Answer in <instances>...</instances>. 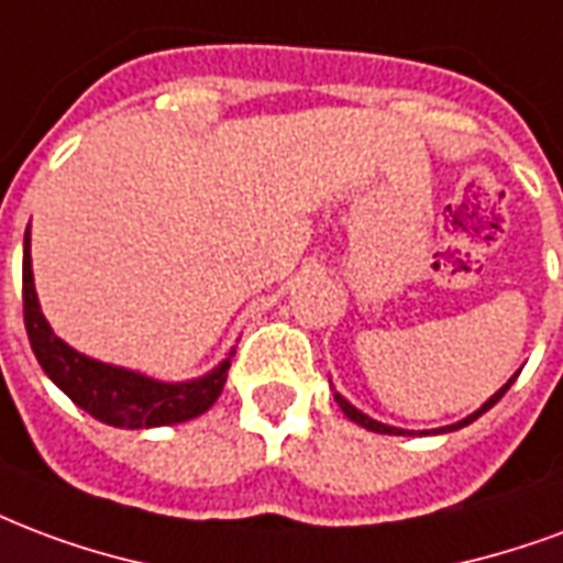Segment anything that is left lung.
Here are the masks:
<instances>
[{
  "mask_svg": "<svg viewBox=\"0 0 563 563\" xmlns=\"http://www.w3.org/2000/svg\"><path fill=\"white\" fill-rule=\"evenodd\" d=\"M516 376H519V369H516ZM516 376L510 378V382H507V385H504V387H498V390H495L493 397L486 399V402H483L481 409L472 411V415H468V418L456 420V423H451V427H439V430H427V432H420V435H444V432H453V430H462V427H468V423H472V420L481 418L483 411H489V409H493L495 402H498V399H501L504 394H507V387L514 385ZM334 399H336V406H340V409H343L345 418H349V420H355L357 427H364V430H369V432H382V435H415V432H409V430H399V427H387V423H382V420H373V418H369V415H364V411H361V409H355V406H352V402H349V399L340 397V394H334Z\"/></svg>",
  "mask_w": 563,
  "mask_h": 563,
  "instance_id": "8db88e82",
  "label": "left lung"
}]
</instances>
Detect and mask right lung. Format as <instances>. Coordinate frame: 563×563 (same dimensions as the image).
Masks as SVG:
<instances>
[{"label": "right lung", "mask_w": 563, "mask_h": 563, "mask_svg": "<svg viewBox=\"0 0 563 563\" xmlns=\"http://www.w3.org/2000/svg\"><path fill=\"white\" fill-rule=\"evenodd\" d=\"M23 319L37 364L82 411L119 430H152L199 418L218 402L235 349L211 373L187 382H161L136 369L103 364L68 345L41 313L32 277V239H23Z\"/></svg>", "instance_id": "right-lung-1"}]
</instances>
